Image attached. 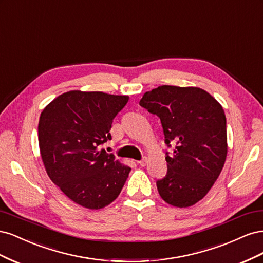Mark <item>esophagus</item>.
Here are the masks:
<instances>
[{
  "label": "esophagus",
  "instance_id": "34e87169",
  "mask_svg": "<svg viewBox=\"0 0 263 263\" xmlns=\"http://www.w3.org/2000/svg\"><path fill=\"white\" fill-rule=\"evenodd\" d=\"M147 162H148V159L146 158V157H144L141 159L140 161H138V163H139V165H141V166H145L146 164H147Z\"/></svg>",
  "mask_w": 263,
  "mask_h": 263
}]
</instances>
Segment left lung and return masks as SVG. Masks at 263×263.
<instances>
[{
  "mask_svg": "<svg viewBox=\"0 0 263 263\" xmlns=\"http://www.w3.org/2000/svg\"><path fill=\"white\" fill-rule=\"evenodd\" d=\"M139 105L160 118L168 171L158 180L162 200L189 208L208 194L227 156L226 116L219 103L200 87L161 85L146 92Z\"/></svg>",
  "mask_w": 263,
  "mask_h": 263,
  "instance_id": "8db88e82",
  "label": "left lung"
}]
</instances>
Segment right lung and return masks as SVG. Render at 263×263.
Listing matches in <instances>:
<instances>
[{"label":"right lung","instance_id":"add662e5","mask_svg":"<svg viewBox=\"0 0 263 263\" xmlns=\"http://www.w3.org/2000/svg\"><path fill=\"white\" fill-rule=\"evenodd\" d=\"M129 98L70 91L46 106L38 141L50 180L74 203L99 210L121 193L130 168L102 146L112 139L113 119Z\"/></svg>","mask_w":263,"mask_h":263}]
</instances>
